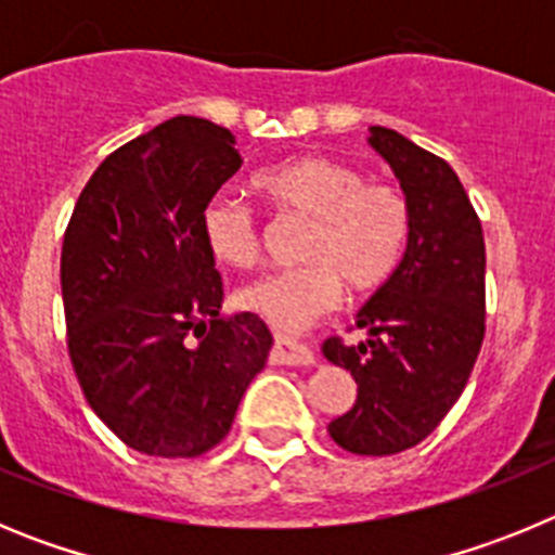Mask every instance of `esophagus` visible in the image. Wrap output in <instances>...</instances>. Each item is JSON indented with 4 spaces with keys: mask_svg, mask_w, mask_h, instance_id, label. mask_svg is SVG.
<instances>
[{
    "mask_svg": "<svg viewBox=\"0 0 555 555\" xmlns=\"http://www.w3.org/2000/svg\"><path fill=\"white\" fill-rule=\"evenodd\" d=\"M272 364L283 366H311L313 364V352L311 347L300 345L297 338L288 336H274V350H272Z\"/></svg>",
    "mask_w": 555,
    "mask_h": 555,
    "instance_id": "1",
    "label": "esophagus"
}]
</instances>
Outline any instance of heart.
<instances>
[{"instance_id": "heart-1", "label": "heart", "mask_w": 555, "mask_h": 555, "mask_svg": "<svg viewBox=\"0 0 555 555\" xmlns=\"http://www.w3.org/2000/svg\"><path fill=\"white\" fill-rule=\"evenodd\" d=\"M255 191L278 214L308 219L302 267L263 274L238 292V306L274 327L302 331L338 306L341 288L372 292L400 267L411 208L395 185L370 183L361 169L322 155H297L261 169ZM203 238L214 258L247 269L261 255L255 214L233 197L205 203Z\"/></svg>"}]
</instances>
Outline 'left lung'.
<instances>
[{
    "label": "left lung",
    "mask_w": 555,
    "mask_h": 555,
    "mask_svg": "<svg viewBox=\"0 0 555 555\" xmlns=\"http://www.w3.org/2000/svg\"><path fill=\"white\" fill-rule=\"evenodd\" d=\"M366 141L400 180L411 235L400 267L356 313L364 341L322 345L358 384L327 434L356 455H391L434 434L467 386L487 331V247L448 160L389 127H370Z\"/></svg>",
    "instance_id": "1"
}]
</instances>
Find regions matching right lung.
I'll use <instances>...</instances> for the list:
<instances>
[{"label":"right lung","instance_id":"1","mask_svg":"<svg viewBox=\"0 0 555 555\" xmlns=\"http://www.w3.org/2000/svg\"><path fill=\"white\" fill-rule=\"evenodd\" d=\"M238 166L228 127L175 116L102 160L63 235L72 366L94 414L139 453L217 448L272 350L255 313L222 317L199 224Z\"/></svg>","mask_w":555,"mask_h":555}]
</instances>
